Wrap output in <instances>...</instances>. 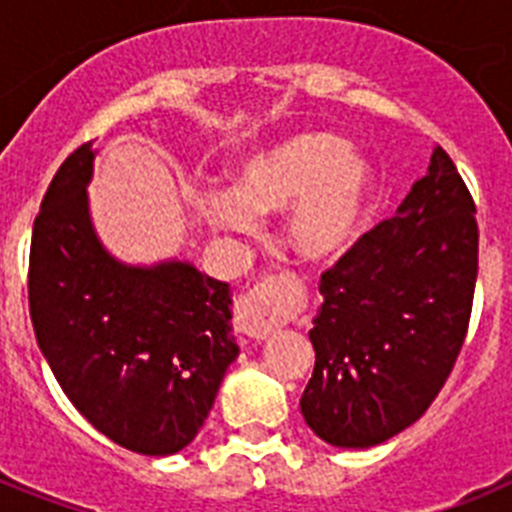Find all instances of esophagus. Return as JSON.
Instances as JSON below:
<instances>
[{
	"instance_id": "esophagus-1",
	"label": "esophagus",
	"mask_w": 512,
	"mask_h": 512,
	"mask_svg": "<svg viewBox=\"0 0 512 512\" xmlns=\"http://www.w3.org/2000/svg\"><path fill=\"white\" fill-rule=\"evenodd\" d=\"M287 310V292L277 277H264L253 284L238 305V330L253 341H266L282 328Z\"/></svg>"
}]
</instances>
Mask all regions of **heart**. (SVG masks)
<instances>
[{"mask_svg": "<svg viewBox=\"0 0 512 512\" xmlns=\"http://www.w3.org/2000/svg\"><path fill=\"white\" fill-rule=\"evenodd\" d=\"M372 192V166L346 140L328 130H297L246 153L233 169V192L205 194L202 212L212 228L246 233L253 215L292 205L289 246L305 261H325L354 246Z\"/></svg>", "mask_w": 512, "mask_h": 512, "instance_id": "heart-1", "label": "heart"}]
</instances>
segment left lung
I'll list each match as a JSON object with an SVG mask.
<instances>
[{"label": "left lung", "mask_w": 512, "mask_h": 512, "mask_svg": "<svg viewBox=\"0 0 512 512\" xmlns=\"http://www.w3.org/2000/svg\"><path fill=\"white\" fill-rule=\"evenodd\" d=\"M472 192L436 143L397 217L323 271L305 423L341 449H369L431 408L472 318L479 228Z\"/></svg>", "instance_id": "left-lung-1"}]
</instances>
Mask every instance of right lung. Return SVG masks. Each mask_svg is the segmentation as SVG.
<instances>
[{"label":"right lung","mask_w":512,"mask_h":512,"mask_svg":"<svg viewBox=\"0 0 512 512\" xmlns=\"http://www.w3.org/2000/svg\"><path fill=\"white\" fill-rule=\"evenodd\" d=\"M94 140L48 184L30 241L27 302L61 390L99 433L146 456L200 433L238 356L228 284L174 261L122 266L89 223Z\"/></svg>","instance_id":"add662e5"}]
</instances>
